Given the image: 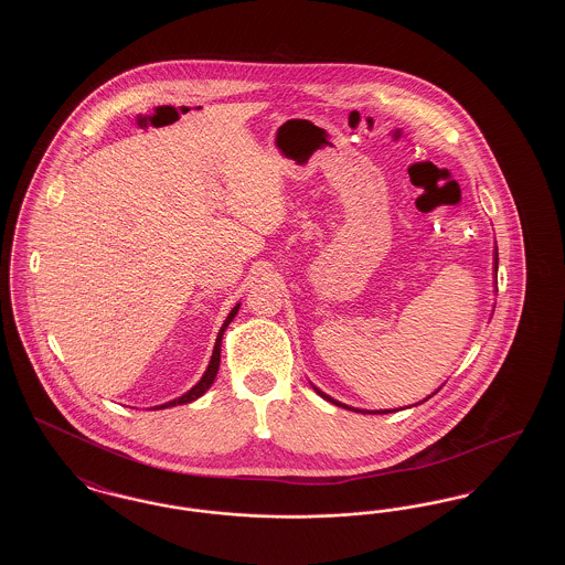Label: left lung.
I'll use <instances>...</instances> for the list:
<instances>
[{
	"label": "left lung",
	"instance_id": "obj_1",
	"mask_svg": "<svg viewBox=\"0 0 565 565\" xmlns=\"http://www.w3.org/2000/svg\"><path fill=\"white\" fill-rule=\"evenodd\" d=\"M493 269H495V273H498V249H495V252H493ZM313 390H316V392H318V394H320V396H322L323 401H328V403L337 404V406H343V408H350V411H360V413H373V415H381V413H392V411H390V408H387V411H362V408H353V406H348V404L339 403V401H334V398H330V396H328V394H323L322 390H318V387H316V385H313ZM438 390H440V387H438ZM438 390H436V392H438ZM436 392H434V394H436ZM428 398H431V396H428ZM428 398H426V401H428ZM422 403H424V401H422Z\"/></svg>",
	"mask_w": 565,
	"mask_h": 565
}]
</instances>
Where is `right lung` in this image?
I'll list each match as a JSON object with an SVG mask.
<instances>
[{"instance_id": "1", "label": "right lung", "mask_w": 565, "mask_h": 565, "mask_svg": "<svg viewBox=\"0 0 565 565\" xmlns=\"http://www.w3.org/2000/svg\"><path fill=\"white\" fill-rule=\"evenodd\" d=\"M239 307H242V305H235V307H233V311L228 313V318H226L224 323H222V328H220V332H217V339H215L214 353H212L210 366H207L205 375L201 376V381H199V383H196L192 390H189L184 396H180V398H175V401H169V403L159 404V406H154V408H169V406H178V404L192 403V401L201 398V396H203V394H205V392L212 387L215 375H217V369H220V345H222V334H224L226 326L235 320V316H237Z\"/></svg>"}]
</instances>
